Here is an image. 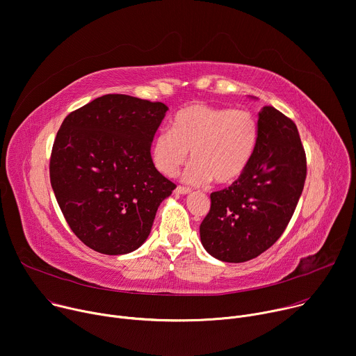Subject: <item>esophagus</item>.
Listing matches in <instances>:
<instances>
[{"label":"esophagus","instance_id":"obj_1","mask_svg":"<svg viewBox=\"0 0 356 356\" xmlns=\"http://www.w3.org/2000/svg\"><path fill=\"white\" fill-rule=\"evenodd\" d=\"M174 192L177 195H188V193H191V189L189 188H184V186H177Z\"/></svg>","mask_w":356,"mask_h":356}]
</instances>
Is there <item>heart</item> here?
I'll return each instance as SVG.
<instances>
[{"instance_id":"obj_1","label":"heart","mask_w":356,"mask_h":356,"mask_svg":"<svg viewBox=\"0 0 356 356\" xmlns=\"http://www.w3.org/2000/svg\"><path fill=\"white\" fill-rule=\"evenodd\" d=\"M259 123L248 110L191 103L175 113L171 130H160L151 143V161L158 172L174 177L191 151L193 161L182 174L188 185L215 179L238 181L249 168L259 145Z\"/></svg>"}]
</instances>
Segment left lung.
<instances>
[{"label": "left lung", "instance_id": "left-lung-1", "mask_svg": "<svg viewBox=\"0 0 356 356\" xmlns=\"http://www.w3.org/2000/svg\"><path fill=\"white\" fill-rule=\"evenodd\" d=\"M257 123L259 145L249 168L211 193V211L200 227L205 250L226 263L252 260L277 242L305 182V152L293 120L264 106Z\"/></svg>", "mask_w": 356, "mask_h": 356}]
</instances>
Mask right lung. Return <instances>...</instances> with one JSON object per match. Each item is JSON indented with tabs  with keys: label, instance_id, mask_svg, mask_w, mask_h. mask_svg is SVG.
I'll return each instance as SVG.
<instances>
[{
	"label": "right lung",
	"instance_id": "1",
	"mask_svg": "<svg viewBox=\"0 0 356 356\" xmlns=\"http://www.w3.org/2000/svg\"><path fill=\"white\" fill-rule=\"evenodd\" d=\"M168 107L106 95L72 111L51 155V185L73 233L110 256L137 250L175 184L155 170L151 143Z\"/></svg>",
	"mask_w": 356,
	"mask_h": 356
}]
</instances>
